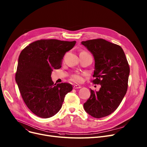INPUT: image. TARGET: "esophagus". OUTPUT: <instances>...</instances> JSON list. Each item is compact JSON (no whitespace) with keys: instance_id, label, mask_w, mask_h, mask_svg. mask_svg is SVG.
I'll return each mask as SVG.
<instances>
[{"instance_id":"1","label":"esophagus","mask_w":147,"mask_h":147,"mask_svg":"<svg viewBox=\"0 0 147 147\" xmlns=\"http://www.w3.org/2000/svg\"><path fill=\"white\" fill-rule=\"evenodd\" d=\"M81 87H82L81 86H80L79 84H75L73 86V88H74V89H80V88H81Z\"/></svg>"}]
</instances>
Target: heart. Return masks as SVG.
<instances>
[{"label":"heart","instance_id":"obj_1","mask_svg":"<svg viewBox=\"0 0 147 147\" xmlns=\"http://www.w3.org/2000/svg\"><path fill=\"white\" fill-rule=\"evenodd\" d=\"M71 79L73 81H74L76 82H80L82 80V77L81 75L78 74L73 75Z\"/></svg>","mask_w":147,"mask_h":147}]
</instances>
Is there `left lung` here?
Here are the masks:
<instances>
[{
    "label": "left lung",
    "mask_w": 147,
    "mask_h": 147,
    "mask_svg": "<svg viewBox=\"0 0 147 147\" xmlns=\"http://www.w3.org/2000/svg\"><path fill=\"white\" fill-rule=\"evenodd\" d=\"M94 58L92 82L100 84L98 92L90 89V96L84 103L85 111L96 118L113 113L119 106L128 89L129 66L122 48L103 39L82 41Z\"/></svg>",
    "instance_id": "8db88e82"
}]
</instances>
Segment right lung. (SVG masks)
<instances>
[{"label":"right lung","instance_id":"1","mask_svg":"<svg viewBox=\"0 0 147 147\" xmlns=\"http://www.w3.org/2000/svg\"><path fill=\"white\" fill-rule=\"evenodd\" d=\"M76 43L54 39L38 40L19 55L15 80L25 103L40 118H48L57 113L65 95L73 89L67 83L54 84L51 76L54 68L61 67L64 55Z\"/></svg>","mask_w":147,"mask_h":147}]
</instances>
